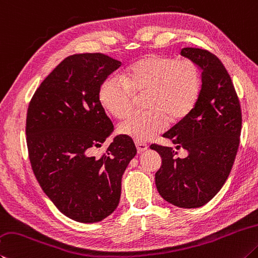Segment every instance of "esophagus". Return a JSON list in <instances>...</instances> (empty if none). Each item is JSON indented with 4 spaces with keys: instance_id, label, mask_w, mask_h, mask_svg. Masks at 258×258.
Instances as JSON below:
<instances>
[{
    "instance_id": "esophagus-1",
    "label": "esophagus",
    "mask_w": 258,
    "mask_h": 258,
    "mask_svg": "<svg viewBox=\"0 0 258 258\" xmlns=\"http://www.w3.org/2000/svg\"><path fill=\"white\" fill-rule=\"evenodd\" d=\"M135 145H137V150L139 153H142L144 151H147L149 149V145L147 143H142V142H135Z\"/></svg>"
}]
</instances>
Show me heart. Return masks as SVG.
<instances>
[{
  "mask_svg": "<svg viewBox=\"0 0 258 258\" xmlns=\"http://www.w3.org/2000/svg\"><path fill=\"white\" fill-rule=\"evenodd\" d=\"M200 89V71L193 60L149 55L131 65L123 78L107 79L99 98L111 115L121 118L132 108L134 95L147 91L143 106L148 109L130 114L118 126L121 134L145 142L161 133L167 120L174 123L189 114Z\"/></svg>",
  "mask_w": 258,
  "mask_h": 258,
  "instance_id": "1",
  "label": "heart"
}]
</instances>
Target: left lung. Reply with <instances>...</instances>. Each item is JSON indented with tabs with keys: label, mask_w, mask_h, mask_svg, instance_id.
Masks as SVG:
<instances>
[{
	"label": "left lung",
	"mask_w": 258,
	"mask_h": 258,
	"mask_svg": "<svg viewBox=\"0 0 258 258\" xmlns=\"http://www.w3.org/2000/svg\"><path fill=\"white\" fill-rule=\"evenodd\" d=\"M180 54L202 71V87L194 108L163 134L188 156L181 159L172 148L152 144L161 156L156 172L159 194L178 208L203 207L222 188L239 147L241 109L231 78L217 56L186 47Z\"/></svg>",
	"instance_id": "left-lung-1"
}]
</instances>
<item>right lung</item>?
Listing matches in <instances>:
<instances>
[{"instance_id": "add662e5", "label": "right lung", "mask_w": 258, "mask_h": 258, "mask_svg": "<svg viewBox=\"0 0 258 258\" xmlns=\"http://www.w3.org/2000/svg\"><path fill=\"white\" fill-rule=\"evenodd\" d=\"M120 65L100 53L69 56L41 82L28 107L32 171L55 207L78 222H98L114 212L121 176L137 154L125 135L116 137L104 154H93L114 131L100 87Z\"/></svg>"}]
</instances>
